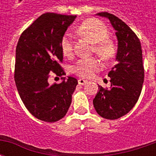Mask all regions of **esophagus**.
Listing matches in <instances>:
<instances>
[{"label":"esophagus","mask_w":156,"mask_h":156,"mask_svg":"<svg viewBox=\"0 0 156 156\" xmlns=\"http://www.w3.org/2000/svg\"><path fill=\"white\" fill-rule=\"evenodd\" d=\"M88 83V81L87 80H84V79H78V84L79 85H85L86 83Z\"/></svg>","instance_id":"esophagus-1"}]
</instances>
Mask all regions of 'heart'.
Listing matches in <instances>:
<instances>
[{
    "instance_id": "b5f03b06",
    "label": "heart",
    "mask_w": 156,
    "mask_h": 156,
    "mask_svg": "<svg viewBox=\"0 0 156 156\" xmlns=\"http://www.w3.org/2000/svg\"><path fill=\"white\" fill-rule=\"evenodd\" d=\"M77 32L89 41L94 43V51L105 58H111L114 48L111 41L107 39L108 36L106 26L97 19H88L82 23ZM61 49L66 57H71L73 53L71 35L65 33L61 40ZM103 68L102 62L97 58H83L78 59L72 67L73 73L78 77L92 78Z\"/></svg>"
}]
</instances>
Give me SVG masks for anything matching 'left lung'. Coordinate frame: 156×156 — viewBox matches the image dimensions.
Instances as JSON below:
<instances>
[{
  "label": "left lung",
  "mask_w": 156,
  "mask_h": 156,
  "mask_svg": "<svg viewBox=\"0 0 156 156\" xmlns=\"http://www.w3.org/2000/svg\"><path fill=\"white\" fill-rule=\"evenodd\" d=\"M97 15L110 21L118 38L117 64L108 73L110 88L98 86L93 100L95 110L107 119H117L130 111L140 95L144 78L140 39L121 19L108 12Z\"/></svg>",
  "instance_id": "1"
}]
</instances>
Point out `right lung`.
I'll return each instance as SVG.
<instances>
[{"label":"right lung","instance_id":"right-lung-1","mask_svg":"<svg viewBox=\"0 0 156 156\" xmlns=\"http://www.w3.org/2000/svg\"><path fill=\"white\" fill-rule=\"evenodd\" d=\"M76 16L45 13L29 26L16 48L15 83L23 104L34 117L56 122L64 117L72 102L78 80L62 68L61 40ZM61 76V84L50 85L48 78Z\"/></svg>","mask_w":156,"mask_h":156}]
</instances>
